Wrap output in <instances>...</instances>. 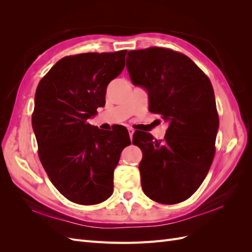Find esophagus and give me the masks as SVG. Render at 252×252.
Wrapping results in <instances>:
<instances>
[{
  "mask_svg": "<svg viewBox=\"0 0 252 252\" xmlns=\"http://www.w3.org/2000/svg\"><path fill=\"white\" fill-rule=\"evenodd\" d=\"M128 132H129V136H130V139H132V135L134 133V130L132 128H128Z\"/></svg>",
  "mask_w": 252,
  "mask_h": 252,
  "instance_id": "1",
  "label": "esophagus"
}]
</instances>
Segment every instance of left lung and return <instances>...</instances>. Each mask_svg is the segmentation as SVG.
I'll list each match as a JSON object with an SVG mask.
<instances>
[{
	"mask_svg": "<svg viewBox=\"0 0 252 252\" xmlns=\"http://www.w3.org/2000/svg\"><path fill=\"white\" fill-rule=\"evenodd\" d=\"M126 67L135 86L147 91L149 110L168 122L164 141L145 132L139 169L144 193L172 205L191 196L207 175L216 152L219 116L213 88L181 52L150 47L128 52Z\"/></svg>",
	"mask_w": 252,
	"mask_h": 252,
	"instance_id": "1",
	"label": "left lung"
}]
</instances>
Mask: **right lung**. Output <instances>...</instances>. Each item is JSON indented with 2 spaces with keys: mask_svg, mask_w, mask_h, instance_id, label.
<instances>
[{
  "mask_svg": "<svg viewBox=\"0 0 252 252\" xmlns=\"http://www.w3.org/2000/svg\"><path fill=\"white\" fill-rule=\"evenodd\" d=\"M126 52L65 57L37 85L32 120L40 161L53 186L73 203L108 199L121 152L131 144L124 128L118 136L87 122L105 105L106 88L124 69Z\"/></svg>",
  "mask_w": 252,
  "mask_h": 252,
  "instance_id": "add662e5",
  "label": "right lung"
}]
</instances>
